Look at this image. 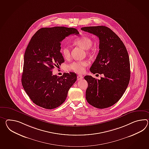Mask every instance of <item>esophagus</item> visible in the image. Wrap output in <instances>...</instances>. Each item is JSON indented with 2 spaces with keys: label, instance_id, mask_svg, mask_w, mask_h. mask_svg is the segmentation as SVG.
<instances>
[{
  "label": "esophagus",
  "instance_id": "1",
  "mask_svg": "<svg viewBox=\"0 0 149 149\" xmlns=\"http://www.w3.org/2000/svg\"><path fill=\"white\" fill-rule=\"evenodd\" d=\"M83 78V77L82 75H79L77 76V80H81V79H82Z\"/></svg>",
  "mask_w": 149,
  "mask_h": 149
}]
</instances>
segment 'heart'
<instances>
[{"mask_svg":"<svg viewBox=\"0 0 149 149\" xmlns=\"http://www.w3.org/2000/svg\"><path fill=\"white\" fill-rule=\"evenodd\" d=\"M74 42L77 45L81 46L86 50L88 54L93 53V50L91 47L93 45V40L89 37L83 36L74 40ZM61 53L65 59H69L70 56V50L67 46H63L61 49ZM88 66V63L86 61H73L67 66V69L77 74H82L84 72L86 68Z\"/></svg>","mask_w":149,"mask_h":149,"instance_id":"obj_1","label":"heart"}]
</instances>
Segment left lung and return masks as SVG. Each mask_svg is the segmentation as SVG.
<instances>
[{
    "instance_id": "1",
    "label": "left lung",
    "mask_w": 149,
    "mask_h": 149,
    "mask_svg": "<svg viewBox=\"0 0 149 149\" xmlns=\"http://www.w3.org/2000/svg\"><path fill=\"white\" fill-rule=\"evenodd\" d=\"M81 29L99 38V53L90 70L104 75L100 79L84 76L88 84L86 100L98 109L109 107L119 101L129 84L130 70L127 50L118 36L107 26H86Z\"/></svg>"
}]
</instances>
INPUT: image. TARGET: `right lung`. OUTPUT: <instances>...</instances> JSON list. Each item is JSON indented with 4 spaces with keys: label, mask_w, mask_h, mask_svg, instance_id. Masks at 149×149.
<instances>
[{
    "label": "right lung",
    "mask_w": 149,
    "mask_h": 149,
    "mask_svg": "<svg viewBox=\"0 0 149 149\" xmlns=\"http://www.w3.org/2000/svg\"><path fill=\"white\" fill-rule=\"evenodd\" d=\"M71 34L78 35L74 28H42L35 33L24 56L21 82L30 99L38 106L53 109L66 99L68 90L75 82V73L53 75L52 70L63 63L61 42Z\"/></svg>",
    "instance_id": "obj_1"
}]
</instances>
